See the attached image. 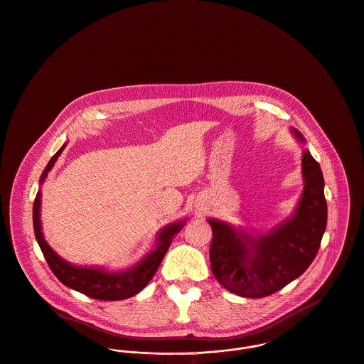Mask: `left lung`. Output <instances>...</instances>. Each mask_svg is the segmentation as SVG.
Returning <instances> with one entry per match:
<instances>
[{
    "label": "left lung",
    "instance_id": "8db88e82",
    "mask_svg": "<svg viewBox=\"0 0 364 364\" xmlns=\"http://www.w3.org/2000/svg\"><path fill=\"white\" fill-rule=\"evenodd\" d=\"M294 135L305 142L298 129ZM304 192L284 223L265 235L251 236L229 223L209 219L212 272L228 291L244 298L268 296L311 265L321 247L328 222L323 175L308 149L302 154Z\"/></svg>",
    "mask_w": 364,
    "mask_h": 364
}]
</instances>
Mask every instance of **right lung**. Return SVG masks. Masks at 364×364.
I'll return each mask as SVG.
<instances>
[{
	"label": "right lung",
	"mask_w": 364,
	"mask_h": 364,
	"mask_svg": "<svg viewBox=\"0 0 364 364\" xmlns=\"http://www.w3.org/2000/svg\"><path fill=\"white\" fill-rule=\"evenodd\" d=\"M65 146L66 144L48 162L46 168L41 175V179H39L41 183L45 181L48 172L52 169V166L55 165L58 156L62 154ZM39 216H41V191H38L33 202V216H32L33 232L49 268L63 285L77 292H82L93 299H100V301L127 299L136 295L139 291H142L146 287V284L151 281V278L155 275L164 255L166 254L172 242V237L178 232H181V229L185 226V222H175L168 225L159 232L155 248L149 254H146L136 265L120 272H109L102 268L76 267L62 259L49 247V244L45 242Z\"/></svg>",
	"instance_id": "obj_1"
}]
</instances>
